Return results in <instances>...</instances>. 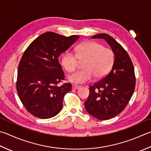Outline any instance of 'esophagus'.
Here are the masks:
<instances>
[{"label":"esophagus","instance_id":"obj_1","mask_svg":"<svg viewBox=\"0 0 151 151\" xmlns=\"http://www.w3.org/2000/svg\"><path fill=\"white\" fill-rule=\"evenodd\" d=\"M73 89H75V90H77V89H79L80 88H81V86H78V85H76V84H73Z\"/></svg>","mask_w":151,"mask_h":151}]
</instances>
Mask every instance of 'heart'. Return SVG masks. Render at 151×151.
Here are the masks:
<instances>
[{"label":"heart","mask_w":151,"mask_h":151,"mask_svg":"<svg viewBox=\"0 0 151 151\" xmlns=\"http://www.w3.org/2000/svg\"><path fill=\"white\" fill-rule=\"evenodd\" d=\"M75 54L66 51L61 55V63L69 73L77 69L80 62L83 70L70 75L68 80L76 84H83L91 81L93 76L102 78L110 71L114 61L113 50L105 48L103 44L88 41L80 44L75 49Z\"/></svg>","instance_id":"b5f03b06"}]
</instances>
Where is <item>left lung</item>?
<instances>
[{
    "mask_svg": "<svg viewBox=\"0 0 151 151\" xmlns=\"http://www.w3.org/2000/svg\"><path fill=\"white\" fill-rule=\"evenodd\" d=\"M91 38H103L107 41L114 52V61L111 71L89 87L90 95L84 106L91 116L99 120H108L125 109L134 93V67L124 48L110 35L101 33Z\"/></svg>",
    "mask_w": 151,
    "mask_h": 151,
    "instance_id": "left-lung-1",
    "label": "left lung"
}]
</instances>
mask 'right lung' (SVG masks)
Returning a JSON list of instances; mask_svg holds the SVG:
<instances>
[{"label": "right lung", "instance_id": "1", "mask_svg": "<svg viewBox=\"0 0 151 151\" xmlns=\"http://www.w3.org/2000/svg\"><path fill=\"white\" fill-rule=\"evenodd\" d=\"M78 38L46 32L32 41L22 55L16 90L26 110L35 117L50 119L62 109L63 97L71 90L72 84L58 86L65 80L58 58Z\"/></svg>", "mask_w": 151, "mask_h": 151}]
</instances>
